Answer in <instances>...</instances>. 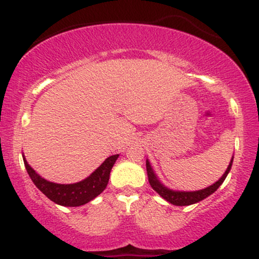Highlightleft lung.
Wrapping results in <instances>:
<instances>
[{
    "mask_svg": "<svg viewBox=\"0 0 259 259\" xmlns=\"http://www.w3.org/2000/svg\"><path fill=\"white\" fill-rule=\"evenodd\" d=\"M233 159H234V156L231 157V160L230 163H229L227 170H225V173L222 175L221 179L217 180L214 184H212L210 186L206 187V189L196 190V191H178V190L169 189L168 186H165L164 184L159 180V178L157 177L156 173H154L150 160L146 159L148 181H150V185L154 191H156L160 197H163L165 201H168L169 203L174 204V206H190V204L197 203V202L204 200V198L208 197V196L214 194L217 189L222 185L223 181H224L225 178L228 177L229 171H230L231 169V165H233Z\"/></svg>",
    "mask_w": 259,
    "mask_h": 259,
    "instance_id": "obj_1",
    "label": "left lung"
}]
</instances>
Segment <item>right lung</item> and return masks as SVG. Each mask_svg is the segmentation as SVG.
Returning a JSON list of instances; mask_svg holds the SVG:
<instances>
[{
	"label": "right lung",
	"mask_w": 259,
	"mask_h": 259,
	"mask_svg": "<svg viewBox=\"0 0 259 259\" xmlns=\"http://www.w3.org/2000/svg\"><path fill=\"white\" fill-rule=\"evenodd\" d=\"M118 157L119 154H113L106 158L105 162L86 179L74 184H57L44 179L29 165L24 156H23V159H24L26 171L32 183L46 197L59 206L79 207L94 200L106 189L109 180V174Z\"/></svg>",
	"instance_id": "obj_1"
}]
</instances>
